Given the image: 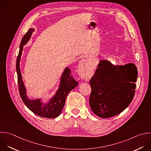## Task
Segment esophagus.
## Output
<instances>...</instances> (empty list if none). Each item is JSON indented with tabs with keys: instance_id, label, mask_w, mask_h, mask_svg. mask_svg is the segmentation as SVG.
Masks as SVG:
<instances>
[{
	"instance_id": "34e87169",
	"label": "esophagus",
	"mask_w": 151,
	"mask_h": 151,
	"mask_svg": "<svg viewBox=\"0 0 151 151\" xmlns=\"http://www.w3.org/2000/svg\"><path fill=\"white\" fill-rule=\"evenodd\" d=\"M88 57H85L82 59L80 62V68L83 71L85 70V69L87 67L88 61Z\"/></svg>"
}]
</instances>
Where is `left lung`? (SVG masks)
<instances>
[{
    "label": "left lung",
    "mask_w": 151,
    "mask_h": 151,
    "mask_svg": "<svg viewBox=\"0 0 151 151\" xmlns=\"http://www.w3.org/2000/svg\"><path fill=\"white\" fill-rule=\"evenodd\" d=\"M137 77L133 63L114 65L101 60L90 80L91 88L89 104L92 111L101 118L114 116L132 102Z\"/></svg>",
    "instance_id": "obj_1"
}]
</instances>
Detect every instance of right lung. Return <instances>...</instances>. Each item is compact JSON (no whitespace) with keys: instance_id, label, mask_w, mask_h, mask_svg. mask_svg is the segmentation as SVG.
Here are the masks:
<instances>
[{"instance_id":"right-lung-1","label":"right lung","mask_w":151,"mask_h":151,"mask_svg":"<svg viewBox=\"0 0 151 151\" xmlns=\"http://www.w3.org/2000/svg\"><path fill=\"white\" fill-rule=\"evenodd\" d=\"M34 31V29L31 28L24 36L20 44L19 52L17 60L16 68L19 94L24 104L34 113L46 118H55L61 114L65 105L67 94L78 85V83L74 79L69 68L66 67L61 76L59 88L48 103L44 104L41 102V100L40 99L31 100L27 97L26 88L22 81L19 63L24 45L29 40Z\"/></svg>"}]
</instances>
